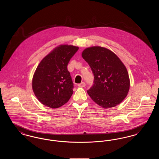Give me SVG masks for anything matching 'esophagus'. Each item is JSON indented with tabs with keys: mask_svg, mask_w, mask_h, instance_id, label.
Listing matches in <instances>:
<instances>
[{
	"mask_svg": "<svg viewBox=\"0 0 159 159\" xmlns=\"http://www.w3.org/2000/svg\"><path fill=\"white\" fill-rule=\"evenodd\" d=\"M85 85H86V84H85L84 82H82V83L78 84V86L81 87V88H82V87H84V86H85Z\"/></svg>",
	"mask_w": 159,
	"mask_h": 159,
	"instance_id": "esophagus-1",
	"label": "esophagus"
}]
</instances>
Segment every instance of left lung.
I'll list each match as a JSON object with an SVG mask.
<instances>
[{
    "label": "left lung",
    "instance_id": "left-lung-1",
    "mask_svg": "<svg viewBox=\"0 0 159 159\" xmlns=\"http://www.w3.org/2000/svg\"><path fill=\"white\" fill-rule=\"evenodd\" d=\"M82 56L94 76V84L87 91L91 99L104 108L119 105L130 88L127 69L120 58L110 49L98 46L86 48Z\"/></svg>",
    "mask_w": 159,
    "mask_h": 159
}]
</instances>
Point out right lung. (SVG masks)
<instances>
[{
	"label": "right lung",
	"instance_id": "1",
	"mask_svg": "<svg viewBox=\"0 0 159 159\" xmlns=\"http://www.w3.org/2000/svg\"><path fill=\"white\" fill-rule=\"evenodd\" d=\"M79 47L61 45L48 54L38 65L32 79V89L44 106L59 108L72 95L73 83L67 70L70 59Z\"/></svg>",
	"mask_w": 159,
	"mask_h": 159
}]
</instances>
